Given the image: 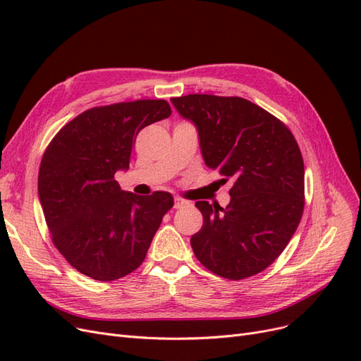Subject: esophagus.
<instances>
[{
	"mask_svg": "<svg viewBox=\"0 0 361 361\" xmlns=\"http://www.w3.org/2000/svg\"><path fill=\"white\" fill-rule=\"evenodd\" d=\"M188 204H190L188 200L180 199V197H174V207H176V209H180V207H185V206H188Z\"/></svg>",
	"mask_w": 361,
	"mask_h": 361,
	"instance_id": "1",
	"label": "esophagus"
}]
</instances>
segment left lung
<instances>
[{"instance_id": "left-lung-1", "label": "left lung", "mask_w": 361, "mask_h": 361, "mask_svg": "<svg viewBox=\"0 0 361 361\" xmlns=\"http://www.w3.org/2000/svg\"><path fill=\"white\" fill-rule=\"evenodd\" d=\"M197 126L207 167L232 179L231 203L195 202L203 226L191 236L200 264L243 280L268 268L286 248L304 211V162L289 128L239 96L171 97Z\"/></svg>"}]
</instances>
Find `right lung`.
Listing matches in <instances>:
<instances>
[{
  "mask_svg": "<svg viewBox=\"0 0 361 361\" xmlns=\"http://www.w3.org/2000/svg\"><path fill=\"white\" fill-rule=\"evenodd\" d=\"M170 114L164 99L94 106L48 145L39 169V199L54 245L81 274L111 281L143 264L174 202L166 191H122L114 174L129 167L140 130Z\"/></svg>",
  "mask_w": 361,
  "mask_h": 361,
  "instance_id": "add662e5",
  "label": "right lung"
}]
</instances>
